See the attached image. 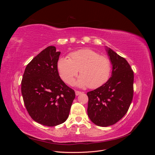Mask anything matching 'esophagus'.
I'll return each mask as SVG.
<instances>
[{"instance_id":"esophagus-1","label":"esophagus","mask_w":155,"mask_h":155,"mask_svg":"<svg viewBox=\"0 0 155 155\" xmlns=\"http://www.w3.org/2000/svg\"><path fill=\"white\" fill-rule=\"evenodd\" d=\"M82 93H83L82 92L76 91V96H78V95H79V94H82Z\"/></svg>"}]
</instances>
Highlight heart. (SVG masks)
<instances>
[{
	"label": "heart",
	"mask_w": 155,
	"mask_h": 155,
	"mask_svg": "<svg viewBox=\"0 0 155 155\" xmlns=\"http://www.w3.org/2000/svg\"><path fill=\"white\" fill-rule=\"evenodd\" d=\"M60 77L68 85H72L79 72L81 76L77 85L91 88L100 87L109 79L111 63L107 56L100 55L91 49H81L69 54V58L61 57L57 62Z\"/></svg>",
	"instance_id": "heart-1"
}]
</instances>
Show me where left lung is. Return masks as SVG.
Masks as SVG:
<instances>
[{
  "label": "left lung",
  "instance_id": "left-lung-1",
  "mask_svg": "<svg viewBox=\"0 0 155 155\" xmlns=\"http://www.w3.org/2000/svg\"><path fill=\"white\" fill-rule=\"evenodd\" d=\"M112 66L110 78L104 85L88 92L87 114L96 125L115 124L128 111L133 97L134 73L126 59L107 48Z\"/></svg>",
  "mask_w": 155,
  "mask_h": 155
}]
</instances>
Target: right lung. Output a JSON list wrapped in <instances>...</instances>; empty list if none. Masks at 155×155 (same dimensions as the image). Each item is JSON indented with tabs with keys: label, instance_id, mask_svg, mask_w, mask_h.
Wrapping results in <instances>:
<instances>
[{
	"label": "right lung",
	"instance_id": "right-lung-1",
	"mask_svg": "<svg viewBox=\"0 0 155 155\" xmlns=\"http://www.w3.org/2000/svg\"><path fill=\"white\" fill-rule=\"evenodd\" d=\"M61 51L48 46L27 64L21 81V92L31 118L43 125L64 123L76 94L61 79L57 62Z\"/></svg>",
	"mask_w": 155,
	"mask_h": 155
}]
</instances>
